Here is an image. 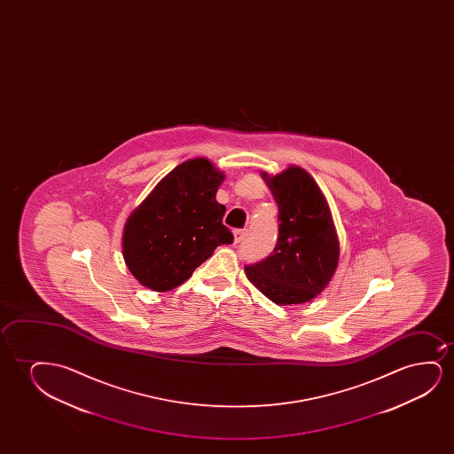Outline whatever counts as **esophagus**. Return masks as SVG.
Masks as SVG:
<instances>
[{
  "instance_id": "obj_1",
  "label": "esophagus",
  "mask_w": 454,
  "mask_h": 454,
  "mask_svg": "<svg viewBox=\"0 0 454 454\" xmlns=\"http://www.w3.org/2000/svg\"><path fill=\"white\" fill-rule=\"evenodd\" d=\"M248 234V231L247 230H236L234 231V242L240 243L243 242V239L247 237Z\"/></svg>"
}]
</instances>
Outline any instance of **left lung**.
Returning <instances> with one entry per match:
<instances>
[{"label": "left lung", "instance_id": "left-lung-1", "mask_svg": "<svg viewBox=\"0 0 454 454\" xmlns=\"http://www.w3.org/2000/svg\"><path fill=\"white\" fill-rule=\"evenodd\" d=\"M279 207L278 243L245 273L276 304H302L323 292L335 273L340 243L321 189L304 168L263 174Z\"/></svg>", "mask_w": 454, "mask_h": 454}]
</instances>
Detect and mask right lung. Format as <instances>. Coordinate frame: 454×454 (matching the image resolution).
Listing matches in <instances>:
<instances>
[{"label": "right lung", "mask_w": 454, "mask_h": 454, "mask_svg": "<svg viewBox=\"0 0 454 454\" xmlns=\"http://www.w3.org/2000/svg\"><path fill=\"white\" fill-rule=\"evenodd\" d=\"M223 181L205 158L183 162L164 176L133 211L122 251L130 273L155 292L180 286L195 268L234 236L223 224L226 207L215 200Z\"/></svg>", "instance_id": "1"}]
</instances>
